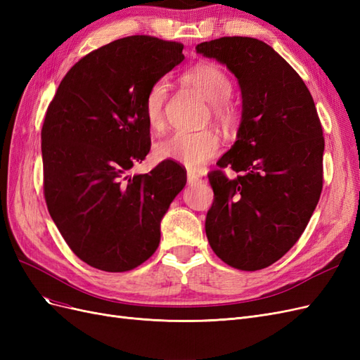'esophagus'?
Here are the masks:
<instances>
[{"instance_id": "34e87169", "label": "esophagus", "mask_w": 360, "mask_h": 360, "mask_svg": "<svg viewBox=\"0 0 360 360\" xmlns=\"http://www.w3.org/2000/svg\"><path fill=\"white\" fill-rule=\"evenodd\" d=\"M204 180L200 177V176H197V174L195 172H192V171H188V183L189 184H200V183H202Z\"/></svg>"}]
</instances>
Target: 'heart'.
Segmentation results:
<instances>
[{"label":"heart","instance_id":"b5f03b06","mask_svg":"<svg viewBox=\"0 0 360 360\" xmlns=\"http://www.w3.org/2000/svg\"><path fill=\"white\" fill-rule=\"evenodd\" d=\"M183 81L192 85L204 99L210 102L212 117L219 124L228 126L236 118L234 106L228 101L233 91V82L219 66L201 63L183 75ZM168 85L158 81L150 86L144 101V117L153 132H160L165 124V102ZM221 148V141L210 130L202 132H177L156 146V156L176 160L189 169H198L213 159Z\"/></svg>","mask_w":360,"mask_h":360}]
</instances>
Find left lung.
<instances>
[{
	"mask_svg": "<svg viewBox=\"0 0 360 360\" xmlns=\"http://www.w3.org/2000/svg\"><path fill=\"white\" fill-rule=\"evenodd\" d=\"M197 52L225 64L242 90L237 141L209 172L213 252L238 270L269 267L299 240L323 189L324 138L303 79L267 43L221 37ZM239 176L228 179L221 169Z\"/></svg>",
	"mask_w": 360,
	"mask_h": 360,
	"instance_id": "obj_1",
	"label": "left lung"
}]
</instances>
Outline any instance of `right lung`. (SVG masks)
<instances>
[{
  "mask_svg": "<svg viewBox=\"0 0 360 360\" xmlns=\"http://www.w3.org/2000/svg\"><path fill=\"white\" fill-rule=\"evenodd\" d=\"M183 60L179 41L114 40L76 63L48 106L43 193L63 238L91 267L127 271L147 261L163 214L186 184V169L169 159L127 176L150 151V86Z\"/></svg>",
  "mask_w": 360,
  "mask_h": 360,
  "instance_id": "right-lung-1",
  "label": "right lung"
}]
</instances>
